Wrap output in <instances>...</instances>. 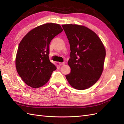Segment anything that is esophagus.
Listing matches in <instances>:
<instances>
[{"mask_svg": "<svg viewBox=\"0 0 124 124\" xmlns=\"http://www.w3.org/2000/svg\"><path fill=\"white\" fill-rule=\"evenodd\" d=\"M65 64L64 63H60V66H62V65H64Z\"/></svg>", "mask_w": 124, "mask_h": 124, "instance_id": "obj_1", "label": "esophagus"}]
</instances>
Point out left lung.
<instances>
[{
	"instance_id": "left-lung-1",
	"label": "left lung",
	"mask_w": 124,
	"mask_h": 124,
	"mask_svg": "<svg viewBox=\"0 0 124 124\" xmlns=\"http://www.w3.org/2000/svg\"><path fill=\"white\" fill-rule=\"evenodd\" d=\"M62 26L70 45L68 64L70 73L65 75L73 88L85 90L93 85L101 76L106 50L94 31L83 26L66 24Z\"/></svg>"
}]
</instances>
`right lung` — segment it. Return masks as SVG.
Returning a JSON list of instances; mask_svg holds the SVG:
<instances>
[{
	"mask_svg": "<svg viewBox=\"0 0 124 124\" xmlns=\"http://www.w3.org/2000/svg\"><path fill=\"white\" fill-rule=\"evenodd\" d=\"M63 29L47 23L29 31L20 42L16 57L17 72L24 82L37 88L46 83L56 68L49 59L50 43Z\"/></svg>",
	"mask_w": 124,
	"mask_h": 124,
	"instance_id": "obj_1",
	"label": "right lung"
}]
</instances>
